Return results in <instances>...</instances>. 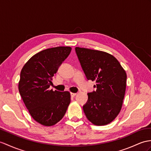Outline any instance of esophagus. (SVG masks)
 <instances>
[{"label": "esophagus", "mask_w": 151, "mask_h": 151, "mask_svg": "<svg viewBox=\"0 0 151 151\" xmlns=\"http://www.w3.org/2000/svg\"><path fill=\"white\" fill-rule=\"evenodd\" d=\"M76 93H70V95H71V97H72L76 96Z\"/></svg>", "instance_id": "34e87169"}]
</instances>
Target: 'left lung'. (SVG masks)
Instances as JSON below:
<instances>
[{
  "label": "left lung",
  "instance_id": "1",
  "mask_svg": "<svg viewBox=\"0 0 151 151\" xmlns=\"http://www.w3.org/2000/svg\"><path fill=\"white\" fill-rule=\"evenodd\" d=\"M75 49L87 79L96 83V91L88 93L84 113L93 124L107 125L116 118L122 108L126 72L111 54L86 48Z\"/></svg>",
  "mask_w": 151,
  "mask_h": 151
}]
</instances>
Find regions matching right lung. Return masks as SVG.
Here are the masks:
<instances>
[{
	"label": "right lung",
	"mask_w": 151,
	"mask_h": 151,
	"mask_svg": "<svg viewBox=\"0 0 151 151\" xmlns=\"http://www.w3.org/2000/svg\"><path fill=\"white\" fill-rule=\"evenodd\" d=\"M70 47L43 50L32 56L20 72L18 90L30 115L45 126L60 121L70 102V93L50 90L52 77L71 52Z\"/></svg>",
	"instance_id": "add662e5"
}]
</instances>
